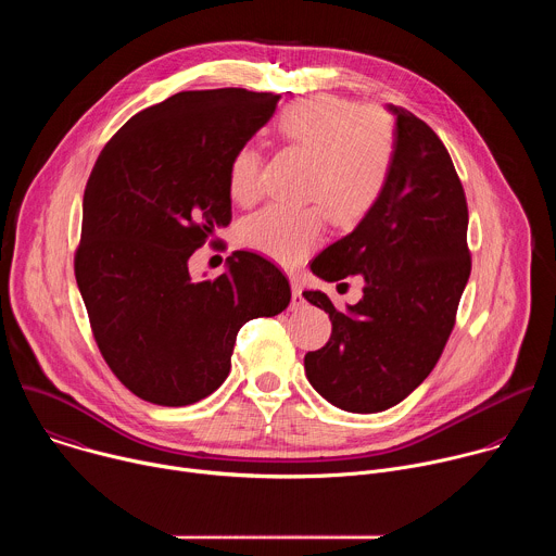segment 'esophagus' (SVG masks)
I'll return each mask as SVG.
<instances>
[{"mask_svg":"<svg viewBox=\"0 0 556 556\" xmlns=\"http://www.w3.org/2000/svg\"><path fill=\"white\" fill-rule=\"evenodd\" d=\"M290 286H292V301H290V307H292V309H299V307H303V303H305L303 292H301V283H299L296 279H292Z\"/></svg>","mask_w":556,"mask_h":556,"instance_id":"esophagus-1","label":"esophagus"}]
</instances>
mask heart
Here are the masks:
<instances>
[{"label":"heart","mask_w":556,"mask_h":556,"mask_svg":"<svg viewBox=\"0 0 556 556\" xmlns=\"http://www.w3.org/2000/svg\"><path fill=\"white\" fill-rule=\"evenodd\" d=\"M286 147L309 157L303 198L316 204H270L240 226V242L277 264H299L324 240L328 213L339 226H356L380 202L393 169L395 131L384 112L361 110L337 97L294 101L277 118ZM228 193L253 204L262 193V153L237 147L228 163Z\"/></svg>","instance_id":"obj_1"}]
</instances>
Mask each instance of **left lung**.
Here are the masks:
<instances>
[{
	"mask_svg": "<svg viewBox=\"0 0 556 556\" xmlns=\"http://www.w3.org/2000/svg\"><path fill=\"white\" fill-rule=\"evenodd\" d=\"M387 110L395 116L389 185L376 208L312 262L326 281L361 275L363 299L337 309L326 292H303L332 321L326 348L305 354V376L352 414L399 405L431 374L470 275L466 195L446 147L409 110Z\"/></svg>",
	"mask_w": 556,
	"mask_h": 556,
	"instance_id": "1",
	"label": "left lung"
}]
</instances>
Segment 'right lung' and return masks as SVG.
<instances>
[{
  "mask_svg": "<svg viewBox=\"0 0 556 556\" xmlns=\"http://www.w3.org/2000/svg\"><path fill=\"white\" fill-rule=\"evenodd\" d=\"M281 97L242 88L178 92L131 116L103 147L84 195L74 275L97 345L138 399L185 407L230 371L240 328L290 303L283 273L235 251L217 279L189 257L230 224L228 163Z\"/></svg>",
  "mask_w": 556,
  "mask_h": 556,
  "instance_id": "right-lung-1",
  "label": "right lung"
}]
</instances>
